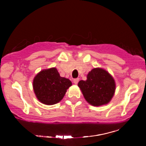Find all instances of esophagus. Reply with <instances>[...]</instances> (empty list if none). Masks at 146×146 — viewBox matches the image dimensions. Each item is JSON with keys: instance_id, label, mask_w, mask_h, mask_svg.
<instances>
[{"instance_id": "34e87169", "label": "esophagus", "mask_w": 146, "mask_h": 146, "mask_svg": "<svg viewBox=\"0 0 146 146\" xmlns=\"http://www.w3.org/2000/svg\"><path fill=\"white\" fill-rule=\"evenodd\" d=\"M79 82V79L78 78H75L73 80V82H74V84H77Z\"/></svg>"}]
</instances>
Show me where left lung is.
<instances>
[{
	"mask_svg": "<svg viewBox=\"0 0 146 146\" xmlns=\"http://www.w3.org/2000/svg\"><path fill=\"white\" fill-rule=\"evenodd\" d=\"M78 86L85 100L95 106L108 104L115 90L113 77L104 69L100 68L91 70L87 75V80L79 82Z\"/></svg>",
	"mask_w": 146,
	"mask_h": 146,
	"instance_id": "obj_1",
	"label": "left lung"
}]
</instances>
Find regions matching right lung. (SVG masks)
Returning a JSON list of instances; mask_svg holds the SVG:
<instances>
[{
  "label": "right lung",
  "instance_id": "obj_1",
  "mask_svg": "<svg viewBox=\"0 0 146 146\" xmlns=\"http://www.w3.org/2000/svg\"><path fill=\"white\" fill-rule=\"evenodd\" d=\"M71 85V82L68 79L60 77L56 68L40 71L33 82L37 98L46 105H53L61 101L66 90Z\"/></svg>",
  "mask_w": 146,
  "mask_h": 146
}]
</instances>
